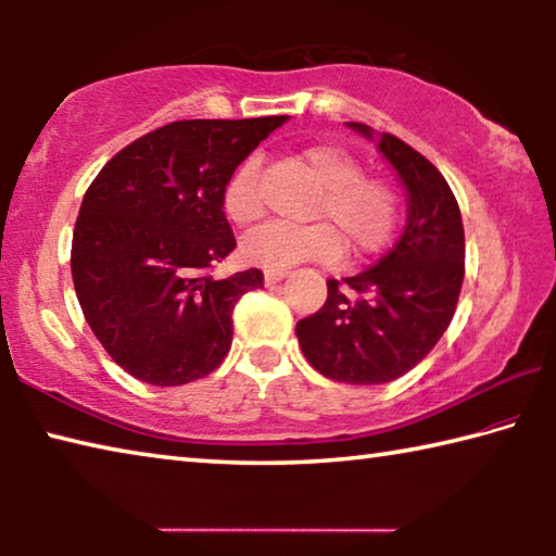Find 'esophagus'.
<instances>
[{
    "instance_id": "esophagus-1",
    "label": "esophagus",
    "mask_w": 556,
    "mask_h": 556,
    "mask_svg": "<svg viewBox=\"0 0 556 556\" xmlns=\"http://www.w3.org/2000/svg\"><path fill=\"white\" fill-rule=\"evenodd\" d=\"M287 275H289L287 269H267V271H265V285H267V287L277 285V281H281Z\"/></svg>"
}]
</instances>
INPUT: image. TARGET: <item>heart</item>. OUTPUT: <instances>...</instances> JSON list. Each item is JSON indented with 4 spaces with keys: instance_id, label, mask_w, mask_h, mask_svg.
<instances>
[{
    "instance_id": "heart-1",
    "label": "heart",
    "mask_w": 556,
    "mask_h": 556,
    "mask_svg": "<svg viewBox=\"0 0 556 556\" xmlns=\"http://www.w3.org/2000/svg\"><path fill=\"white\" fill-rule=\"evenodd\" d=\"M304 164L324 186L314 218L331 222L289 228L269 223L250 232L242 242V257L265 269H289L299 262H333L341 257L343 242L355 255L378 252L390 240L397 223V195L382 178L363 176L357 159L331 144L304 149ZM223 208L238 225H252L265 213L260 191V162L244 159L223 188Z\"/></svg>"
}]
</instances>
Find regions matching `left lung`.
Segmentation results:
<instances>
[{"label": "left lung", "mask_w": 556, "mask_h": 556, "mask_svg": "<svg viewBox=\"0 0 556 556\" xmlns=\"http://www.w3.org/2000/svg\"><path fill=\"white\" fill-rule=\"evenodd\" d=\"M348 127L378 144L407 193V223L378 265L328 279L326 304L296 324L301 353L326 378L382 384L409 372L439 343L464 285V223L446 178L388 131Z\"/></svg>", "instance_id": "left-lung-1"}]
</instances>
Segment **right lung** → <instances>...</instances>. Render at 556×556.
<instances>
[{
  "mask_svg": "<svg viewBox=\"0 0 556 556\" xmlns=\"http://www.w3.org/2000/svg\"><path fill=\"white\" fill-rule=\"evenodd\" d=\"M287 119L172 122L122 149L90 184L73 232V285L92 333L131 378L176 388L228 355L232 308L265 277L211 275L235 250L223 188Z\"/></svg>",
  "mask_w": 556,
  "mask_h": 556,
  "instance_id": "obj_1",
  "label": "right lung"
}]
</instances>
